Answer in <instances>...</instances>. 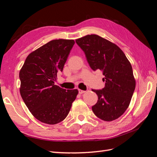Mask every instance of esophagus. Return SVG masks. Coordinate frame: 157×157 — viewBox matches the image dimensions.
Listing matches in <instances>:
<instances>
[{"label":"esophagus","mask_w":157,"mask_h":157,"mask_svg":"<svg viewBox=\"0 0 157 157\" xmlns=\"http://www.w3.org/2000/svg\"><path fill=\"white\" fill-rule=\"evenodd\" d=\"M84 92H86V91H84V90H82L78 89V93H79L80 94H83V93H84Z\"/></svg>","instance_id":"obj_1"}]
</instances>
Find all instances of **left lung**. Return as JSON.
I'll use <instances>...</instances> for the list:
<instances>
[{
	"mask_svg": "<svg viewBox=\"0 0 157 157\" xmlns=\"http://www.w3.org/2000/svg\"><path fill=\"white\" fill-rule=\"evenodd\" d=\"M85 53L94 71H102L105 86L92 90L98 101L92 106L94 113L100 119L110 122L123 115L129 106L136 88L131 63L115 44L97 35H88L76 40Z\"/></svg>",
	"mask_w": 157,
	"mask_h": 157,
	"instance_id": "obj_1",
	"label": "left lung"
}]
</instances>
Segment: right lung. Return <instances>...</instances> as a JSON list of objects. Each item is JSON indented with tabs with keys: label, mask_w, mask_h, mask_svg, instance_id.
<instances>
[{
	"label": "right lung",
	"mask_w": 157,
	"mask_h": 157,
	"mask_svg": "<svg viewBox=\"0 0 157 157\" xmlns=\"http://www.w3.org/2000/svg\"><path fill=\"white\" fill-rule=\"evenodd\" d=\"M74 44V40H51L28 55L20 69L21 96L32 115L45 124L63 121L78 94L77 89L54 84Z\"/></svg>",
	"instance_id": "obj_1"
}]
</instances>
